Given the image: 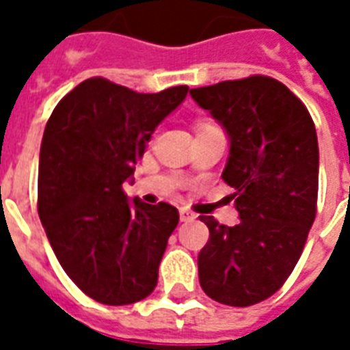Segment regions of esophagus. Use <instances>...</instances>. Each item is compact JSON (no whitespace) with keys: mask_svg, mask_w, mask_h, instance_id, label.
Instances as JSON below:
<instances>
[{"mask_svg":"<svg viewBox=\"0 0 350 350\" xmlns=\"http://www.w3.org/2000/svg\"><path fill=\"white\" fill-rule=\"evenodd\" d=\"M180 219L183 221V224H189V221H194V219H196V214L191 213V211H187V208H181Z\"/></svg>","mask_w":350,"mask_h":350,"instance_id":"34e87169","label":"esophagus"}]
</instances>
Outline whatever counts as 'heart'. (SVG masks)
<instances>
[{
	"label": "heart",
	"instance_id": "obj_1",
	"mask_svg": "<svg viewBox=\"0 0 350 350\" xmlns=\"http://www.w3.org/2000/svg\"><path fill=\"white\" fill-rule=\"evenodd\" d=\"M205 125H213V123H200V125H198V129H200V126H205Z\"/></svg>",
	"mask_w": 350,
	"mask_h": 350
}]
</instances>
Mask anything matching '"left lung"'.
<instances>
[{"label":"left lung","mask_w":350,"mask_h":350,"mask_svg":"<svg viewBox=\"0 0 350 350\" xmlns=\"http://www.w3.org/2000/svg\"><path fill=\"white\" fill-rule=\"evenodd\" d=\"M229 136L225 183L239 224L200 216L211 238L198 256L200 285L232 307L260 304L298 263L316 216L320 150L305 105L278 79L250 76L191 89Z\"/></svg>","instance_id":"obj_1"}]
</instances>
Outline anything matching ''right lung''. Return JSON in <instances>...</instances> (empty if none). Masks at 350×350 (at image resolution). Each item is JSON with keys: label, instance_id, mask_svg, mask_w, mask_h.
I'll use <instances>...</instances> for the list:
<instances>
[{"label": "right lung", "instance_id": "add662e5", "mask_svg": "<svg viewBox=\"0 0 350 350\" xmlns=\"http://www.w3.org/2000/svg\"><path fill=\"white\" fill-rule=\"evenodd\" d=\"M189 87L139 94L103 78L74 87L46 121L38 169V213L67 276L89 298L131 305L158 283L159 261L180 221L169 203L126 198L156 126Z\"/></svg>", "mask_w": 350, "mask_h": 350}]
</instances>
